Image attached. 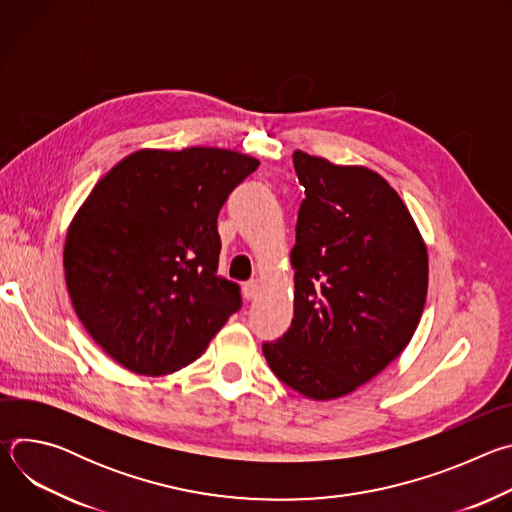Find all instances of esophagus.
Wrapping results in <instances>:
<instances>
[{"label":"esophagus","mask_w":512,"mask_h":512,"mask_svg":"<svg viewBox=\"0 0 512 512\" xmlns=\"http://www.w3.org/2000/svg\"><path fill=\"white\" fill-rule=\"evenodd\" d=\"M259 289H261L259 281H257V279H249V281L243 285V296H245V300H255V298L259 296Z\"/></svg>","instance_id":"esophagus-1"}]
</instances>
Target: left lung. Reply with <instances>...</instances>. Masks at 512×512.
Masks as SVG:
<instances>
[{
	"mask_svg": "<svg viewBox=\"0 0 512 512\" xmlns=\"http://www.w3.org/2000/svg\"><path fill=\"white\" fill-rule=\"evenodd\" d=\"M294 320L263 344L275 377L314 401L369 383L405 350L427 296V249L401 196L364 166L294 152Z\"/></svg>",
	"mask_w": 512,
	"mask_h": 512,
	"instance_id": "obj_1",
	"label": "left lung"
}]
</instances>
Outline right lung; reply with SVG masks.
Instances as JSON below:
<instances>
[{"instance_id":"right-lung-1","label":"right lung","mask_w":512,"mask_h":512,"mask_svg":"<svg viewBox=\"0 0 512 512\" xmlns=\"http://www.w3.org/2000/svg\"><path fill=\"white\" fill-rule=\"evenodd\" d=\"M257 166L221 148L137 150L77 210L64 243L70 302L127 371H180L241 308L239 285L216 275V218Z\"/></svg>"}]
</instances>
